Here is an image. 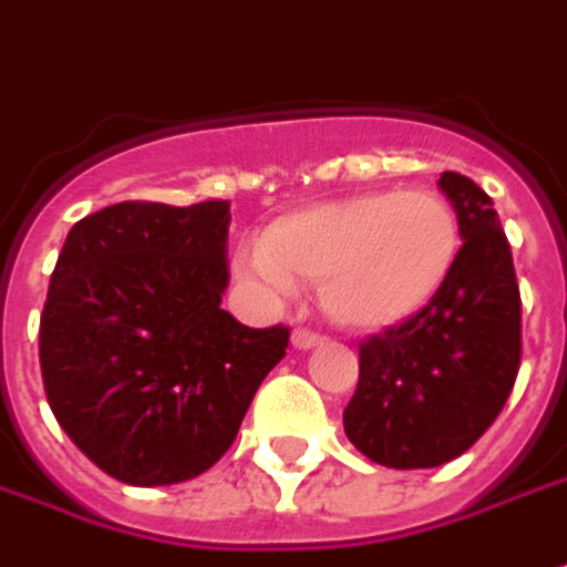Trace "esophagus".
Instances as JSON below:
<instances>
[{"label": "esophagus", "instance_id": "obj_1", "mask_svg": "<svg viewBox=\"0 0 567 567\" xmlns=\"http://www.w3.org/2000/svg\"><path fill=\"white\" fill-rule=\"evenodd\" d=\"M322 336L320 332H313V329H295L291 332V344L298 348V351H307V348H313V344H320Z\"/></svg>", "mask_w": 567, "mask_h": 567}]
</instances>
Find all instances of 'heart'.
Returning <instances> with one entry per match:
<instances>
[{"label":"heart","instance_id":"b5f03b06","mask_svg":"<svg viewBox=\"0 0 567 567\" xmlns=\"http://www.w3.org/2000/svg\"><path fill=\"white\" fill-rule=\"evenodd\" d=\"M455 254L458 219L440 194L367 190L279 216L247 266L279 291L320 282L332 320L385 329L433 301Z\"/></svg>","mask_w":567,"mask_h":567}]
</instances>
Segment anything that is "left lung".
<instances>
[{
    "instance_id": "1",
    "label": "left lung",
    "mask_w": 567,
    "mask_h": 567,
    "mask_svg": "<svg viewBox=\"0 0 567 567\" xmlns=\"http://www.w3.org/2000/svg\"><path fill=\"white\" fill-rule=\"evenodd\" d=\"M440 187L464 245L433 301L361 342V377L344 408L351 445L395 471L467 452L505 408L520 367V291L498 213L458 172H442Z\"/></svg>"
}]
</instances>
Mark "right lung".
<instances>
[{
    "label": "right lung",
    "instance_id": "right-lung-1",
    "mask_svg": "<svg viewBox=\"0 0 567 567\" xmlns=\"http://www.w3.org/2000/svg\"><path fill=\"white\" fill-rule=\"evenodd\" d=\"M228 200H125L69 231L40 313V370L59 426L109 477L168 486L209 471L288 329L223 310Z\"/></svg>",
    "mask_w": 567,
    "mask_h": 567
}]
</instances>
